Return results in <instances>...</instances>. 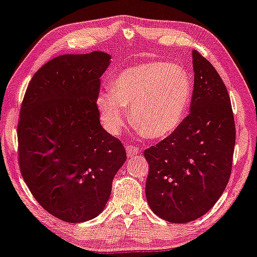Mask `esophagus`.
Masks as SVG:
<instances>
[{"instance_id": "34e87169", "label": "esophagus", "mask_w": 257, "mask_h": 257, "mask_svg": "<svg viewBox=\"0 0 257 257\" xmlns=\"http://www.w3.org/2000/svg\"><path fill=\"white\" fill-rule=\"evenodd\" d=\"M125 151H126V154H128V158H133L134 155H138L140 153V148L135 147V146H132V145H128L125 147Z\"/></svg>"}]
</instances>
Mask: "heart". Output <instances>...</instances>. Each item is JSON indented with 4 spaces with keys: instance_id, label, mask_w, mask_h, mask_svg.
I'll return each mask as SVG.
<instances>
[{
    "instance_id": "b5f03b06",
    "label": "heart",
    "mask_w": 257,
    "mask_h": 257,
    "mask_svg": "<svg viewBox=\"0 0 257 257\" xmlns=\"http://www.w3.org/2000/svg\"><path fill=\"white\" fill-rule=\"evenodd\" d=\"M192 82L183 67L162 61L135 65L118 72L111 92L97 98L100 119L111 134L128 121L149 139H164L179 128L186 116Z\"/></svg>"
}]
</instances>
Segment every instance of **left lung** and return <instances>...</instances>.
I'll list each match as a JSON object with an SVG mask.
<instances>
[{"label":"left lung","mask_w":257,"mask_h":257,"mask_svg":"<svg viewBox=\"0 0 257 257\" xmlns=\"http://www.w3.org/2000/svg\"><path fill=\"white\" fill-rule=\"evenodd\" d=\"M191 112L173 134L144 153L149 172L146 198L171 223L199 218L230 179L236 128L225 84L209 60L193 51Z\"/></svg>","instance_id":"left-lung-1"}]
</instances>
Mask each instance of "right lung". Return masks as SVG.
Segmentation results:
<instances>
[{
	"instance_id": "1",
	"label": "right lung",
	"mask_w": 257,
	"mask_h": 257,
	"mask_svg": "<svg viewBox=\"0 0 257 257\" xmlns=\"http://www.w3.org/2000/svg\"><path fill=\"white\" fill-rule=\"evenodd\" d=\"M109 63L98 51L54 58L34 73L22 100V178L38 203L67 223L102 212L126 159L122 142L99 122V78Z\"/></svg>"
}]
</instances>
